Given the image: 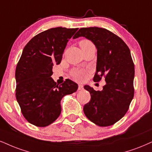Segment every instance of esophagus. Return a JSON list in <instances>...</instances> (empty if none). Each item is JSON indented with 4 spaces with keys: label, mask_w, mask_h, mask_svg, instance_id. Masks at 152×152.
<instances>
[{
    "label": "esophagus",
    "mask_w": 152,
    "mask_h": 152,
    "mask_svg": "<svg viewBox=\"0 0 152 152\" xmlns=\"http://www.w3.org/2000/svg\"><path fill=\"white\" fill-rule=\"evenodd\" d=\"M83 88H84V86L82 85V84H79V85H78V89H79V90H82V89H83Z\"/></svg>",
    "instance_id": "1"
}]
</instances>
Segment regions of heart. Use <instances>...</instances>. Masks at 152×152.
Listing matches in <instances>:
<instances>
[{"mask_svg":"<svg viewBox=\"0 0 152 152\" xmlns=\"http://www.w3.org/2000/svg\"><path fill=\"white\" fill-rule=\"evenodd\" d=\"M91 44H92V43L88 40H82L80 43V46H88V45H91ZM72 75L76 80H81L85 77V72L82 70H77L73 72Z\"/></svg>","mask_w":152,"mask_h":152,"instance_id":"obj_1","label":"heart"}]
</instances>
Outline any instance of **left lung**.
<instances>
[{
	"label": "left lung",
	"instance_id": "8db88e82",
	"mask_svg": "<svg viewBox=\"0 0 152 152\" xmlns=\"http://www.w3.org/2000/svg\"><path fill=\"white\" fill-rule=\"evenodd\" d=\"M80 37L90 40L96 48L94 81L99 82L102 77L106 81L102 91L84 87L91 94L84 113L99 126L112 125L125 115L134 96V66L130 50L120 37L104 28H81L72 39Z\"/></svg>",
	"mask_w": 152,
	"mask_h": 152
}]
</instances>
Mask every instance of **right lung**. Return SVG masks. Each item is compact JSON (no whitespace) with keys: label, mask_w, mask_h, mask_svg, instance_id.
<instances>
[{"label":"right lung","mask_w":152,"mask_h":152,"mask_svg":"<svg viewBox=\"0 0 152 152\" xmlns=\"http://www.w3.org/2000/svg\"><path fill=\"white\" fill-rule=\"evenodd\" d=\"M51 28L24 46L15 70L16 99L22 113L31 124L46 127L58 118L63 96L75 92L77 84L67 79L56 85L53 66L61 63L67 43L77 30Z\"/></svg>","instance_id":"right-lung-1"}]
</instances>
